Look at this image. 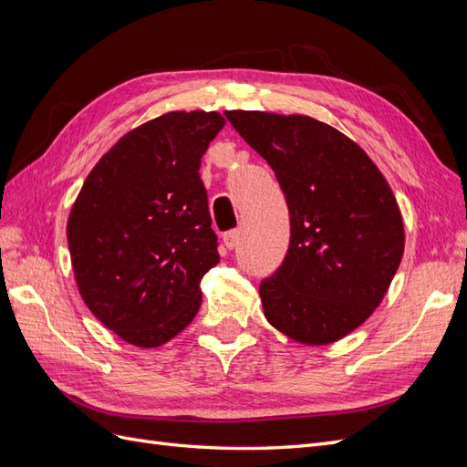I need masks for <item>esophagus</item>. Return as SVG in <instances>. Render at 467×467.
<instances>
[{
    "label": "esophagus",
    "instance_id": "34e87169",
    "mask_svg": "<svg viewBox=\"0 0 467 467\" xmlns=\"http://www.w3.org/2000/svg\"><path fill=\"white\" fill-rule=\"evenodd\" d=\"M239 239H242V230H230L228 234H223V244H225V247L228 249H234V247H237V244H239Z\"/></svg>",
    "mask_w": 467,
    "mask_h": 467
}]
</instances>
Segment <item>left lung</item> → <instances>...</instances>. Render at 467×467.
Returning <instances> with one entry per match:
<instances>
[{
  "label": "left lung",
  "mask_w": 467,
  "mask_h": 467,
  "mask_svg": "<svg viewBox=\"0 0 467 467\" xmlns=\"http://www.w3.org/2000/svg\"><path fill=\"white\" fill-rule=\"evenodd\" d=\"M273 167L290 212V245L261 280L268 323L329 345L372 316L403 257V220L384 175L333 126L302 115L225 110Z\"/></svg>",
  "instance_id": "obj_1"
}]
</instances>
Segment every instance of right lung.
Masks as SVG:
<instances>
[{"label":"right lung","instance_id":"obj_1","mask_svg":"<svg viewBox=\"0 0 467 467\" xmlns=\"http://www.w3.org/2000/svg\"><path fill=\"white\" fill-rule=\"evenodd\" d=\"M218 112H167L122 136L91 169L67 220L83 302L126 343L151 348L192 321L216 266L201 158Z\"/></svg>","mask_w":467,"mask_h":467}]
</instances>
